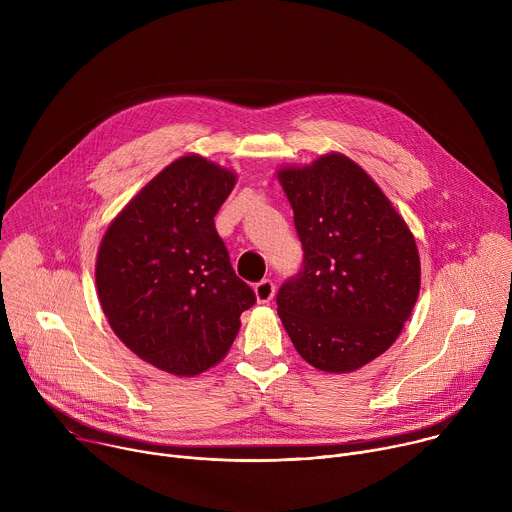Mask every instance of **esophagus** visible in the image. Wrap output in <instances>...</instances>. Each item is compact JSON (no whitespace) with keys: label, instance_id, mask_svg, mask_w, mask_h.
<instances>
[{"label":"esophagus","instance_id":"34e87169","mask_svg":"<svg viewBox=\"0 0 512 512\" xmlns=\"http://www.w3.org/2000/svg\"><path fill=\"white\" fill-rule=\"evenodd\" d=\"M275 296V283L271 279H263L255 283V298L259 304H269Z\"/></svg>","mask_w":512,"mask_h":512}]
</instances>
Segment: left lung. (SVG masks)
Here are the masks:
<instances>
[{
  "label": "left lung",
  "instance_id": "1",
  "mask_svg": "<svg viewBox=\"0 0 512 512\" xmlns=\"http://www.w3.org/2000/svg\"><path fill=\"white\" fill-rule=\"evenodd\" d=\"M304 269L277 294V314L300 356L324 373H352L399 338L419 296L415 237L379 184L330 152L283 166Z\"/></svg>",
  "mask_w": 512,
  "mask_h": 512
}]
</instances>
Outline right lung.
I'll use <instances>...</instances> for the list:
<instances>
[{"label": "right lung", "instance_id": "right-lung-1", "mask_svg": "<svg viewBox=\"0 0 512 512\" xmlns=\"http://www.w3.org/2000/svg\"><path fill=\"white\" fill-rule=\"evenodd\" d=\"M237 172L198 154L168 164L113 218L97 253V296L115 336L174 377L221 362L255 304L214 229Z\"/></svg>", "mask_w": 512, "mask_h": 512}]
</instances>
